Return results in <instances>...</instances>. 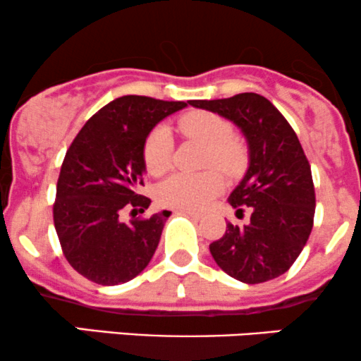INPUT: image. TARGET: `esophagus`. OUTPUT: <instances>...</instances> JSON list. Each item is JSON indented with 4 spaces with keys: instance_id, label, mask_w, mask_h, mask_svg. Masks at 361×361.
<instances>
[{
    "instance_id": "obj_1",
    "label": "esophagus",
    "mask_w": 361,
    "mask_h": 361,
    "mask_svg": "<svg viewBox=\"0 0 361 361\" xmlns=\"http://www.w3.org/2000/svg\"><path fill=\"white\" fill-rule=\"evenodd\" d=\"M182 213H184V214H188V216L194 218V220H200V218H201V213H197V212H192V209H182Z\"/></svg>"
}]
</instances>
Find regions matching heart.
<instances>
[{"label": "heart", "instance_id": "heart-1", "mask_svg": "<svg viewBox=\"0 0 361 361\" xmlns=\"http://www.w3.org/2000/svg\"><path fill=\"white\" fill-rule=\"evenodd\" d=\"M179 129L184 136L201 141L208 147L206 165H214L221 172L232 173L240 169L244 161V149L232 137V124L225 117L213 112H189L179 119ZM173 140L165 126L149 131L143 145V160L147 170L160 176L172 161ZM224 189V180L216 172L204 173H173L157 189L160 204L179 209H201Z\"/></svg>", "mask_w": 361, "mask_h": 361}]
</instances>
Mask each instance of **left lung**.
I'll return each mask as SVG.
<instances>
[{
  "instance_id": "8db88e82",
  "label": "left lung",
  "mask_w": 361,
  "mask_h": 361,
  "mask_svg": "<svg viewBox=\"0 0 361 361\" xmlns=\"http://www.w3.org/2000/svg\"><path fill=\"white\" fill-rule=\"evenodd\" d=\"M189 104L232 121L249 148V167L228 202L237 213L249 208L250 221L244 226L228 221L224 237L209 244V252L226 274L242 283L281 276L309 240L315 213L310 164L293 128L257 93Z\"/></svg>"
}]
</instances>
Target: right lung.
I'll use <instances>...</instances> for the list:
<instances>
[{
    "label": "right lung",
    "mask_w": 361,
    "mask_h": 361,
    "mask_svg": "<svg viewBox=\"0 0 361 361\" xmlns=\"http://www.w3.org/2000/svg\"><path fill=\"white\" fill-rule=\"evenodd\" d=\"M188 107L152 97L124 95L85 123L61 165L52 214L71 268L104 286L141 273L159 247L170 212L123 224V209L149 206L141 196L147 170L143 145L161 119Z\"/></svg>",
    "instance_id": "right-lung-1"
}]
</instances>
